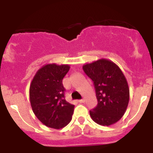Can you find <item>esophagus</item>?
Wrapping results in <instances>:
<instances>
[{
    "label": "esophagus",
    "instance_id": "obj_1",
    "mask_svg": "<svg viewBox=\"0 0 153 153\" xmlns=\"http://www.w3.org/2000/svg\"><path fill=\"white\" fill-rule=\"evenodd\" d=\"M84 99H81V100H78V102H84Z\"/></svg>",
    "mask_w": 153,
    "mask_h": 153
}]
</instances>
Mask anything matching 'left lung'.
<instances>
[{
    "label": "left lung",
    "instance_id": "8db88e82",
    "mask_svg": "<svg viewBox=\"0 0 153 153\" xmlns=\"http://www.w3.org/2000/svg\"><path fill=\"white\" fill-rule=\"evenodd\" d=\"M93 80L97 106L90 111L92 120L101 126L118 122L125 113L129 100V89L122 70L113 61L100 59L83 66Z\"/></svg>",
    "mask_w": 153,
    "mask_h": 153
}]
</instances>
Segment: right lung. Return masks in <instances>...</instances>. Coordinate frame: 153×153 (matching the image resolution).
Returning <instances> with one entry per match:
<instances>
[{"instance_id": "right-lung-1", "label": "right lung", "mask_w": 153, "mask_h": 153, "mask_svg": "<svg viewBox=\"0 0 153 153\" xmlns=\"http://www.w3.org/2000/svg\"><path fill=\"white\" fill-rule=\"evenodd\" d=\"M70 65L46 64L37 70L30 86V101L33 113L44 125L59 129L72 120L74 105L67 102L63 79Z\"/></svg>"}]
</instances>
